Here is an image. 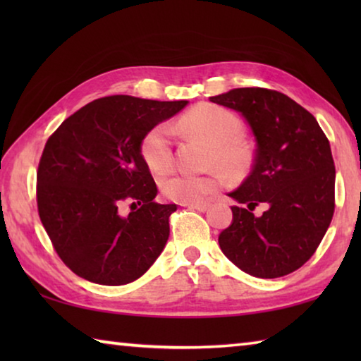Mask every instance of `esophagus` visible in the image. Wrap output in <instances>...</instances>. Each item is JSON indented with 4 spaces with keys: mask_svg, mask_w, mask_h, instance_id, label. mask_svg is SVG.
<instances>
[{
    "mask_svg": "<svg viewBox=\"0 0 361 361\" xmlns=\"http://www.w3.org/2000/svg\"><path fill=\"white\" fill-rule=\"evenodd\" d=\"M188 209L197 210V212H205L209 209V204H188Z\"/></svg>",
    "mask_w": 361,
    "mask_h": 361,
    "instance_id": "34e87169",
    "label": "esophagus"
}]
</instances>
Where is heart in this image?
<instances>
[{
	"mask_svg": "<svg viewBox=\"0 0 361 361\" xmlns=\"http://www.w3.org/2000/svg\"><path fill=\"white\" fill-rule=\"evenodd\" d=\"M180 130L204 140L210 145V166L219 172L237 176L247 172L252 164V151L240 138L242 121L228 109L200 105L189 109L178 121ZM140 152L152 172H164L173 161L172 129L167 124H157L145 133ZM223 185L218 175H194L172 172L159 181L161 192L169 200L178 204H197Z\"/></svg>",
	"mask_w": 361,
	"mask_h": 361,
	"instance_id": "b5f03b06",
	"label": "heart"
}]
</instances>
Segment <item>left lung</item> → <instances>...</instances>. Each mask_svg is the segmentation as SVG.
<instances>
[{
	"label": "left lung",
	"instance_id": "left-lung-1",
	"mask_svg": "<svg viewBox=\"0 0 361 361\" xmlns=\"http://www.w3.org/2000/svg\"><path fill=\"white\" fill-rule=\"evenodd\" d=\"M210 102L239 111L256 138L252 173L229 195L232 224L218 237L243 272L277 279L295 272L319 248L334 213L336 169L319 122L282 92L232 89ZM267 207L261 216L254 209Z\"/></svg>",
	"mask_w": 361,
	"mask_h": 361
}]
</instances>
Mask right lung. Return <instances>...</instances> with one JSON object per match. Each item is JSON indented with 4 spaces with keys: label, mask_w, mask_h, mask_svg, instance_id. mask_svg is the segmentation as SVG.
<instances>
[{
    "label": "right lung",
    "mask_w": 361,
    "mask_h": 361,
    "mask_svg": "<svg viewBox=\"0 0 361 361\" xmlns=\"http://www.w3.org/2000/svg\"><path fill=\"white\" fill-rule=\"evenodd\" d=\"M186 103L103 97L49 137L36 173V202L54 250L76 276L126 285L161 255L176 205L154 202L157 186L140 143ZM124 204L131 207L129 216Z\"/></svg>",
    "instance_id": "add662e5"
}]
</instances>
